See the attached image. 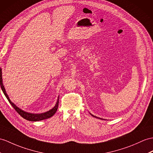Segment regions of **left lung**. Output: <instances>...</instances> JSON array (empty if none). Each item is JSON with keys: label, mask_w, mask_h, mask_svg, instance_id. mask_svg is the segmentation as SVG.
<instances>
[{"label": "left lung", "mask_w": 153, "mask_h": 153, "mask_svg": "<svg viewBox=\"0 0 153 153\" xmlns=\"http://www.w3.org/2000/svg\"><path fill=\"white\" fill-rule=\"evenodd\" d=\"M89 114H90L91 115H92V116L93 117H96V118H98V119H100V120H103V119H102V118H100V117H97V116H95V115H92L91 113H89Z\"/></svg>", "instance_id": "left-lung-1"}]
</instances>
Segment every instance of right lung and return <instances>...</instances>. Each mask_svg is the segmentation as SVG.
<instances>
[{"instance_id":"add662e5","label":"right lung","mask_w":153,"mask_h":153,"mask_svg":"<svg viewBox=\"0 0 153 153\" xmlns=\"http://www.w3.org/2000/svg\"><path fill=\"white\" fill-rule=\"evenodd\" d=\"M0 84H1V87L2 90L4 93V95L6 96L7 99L8 100V101L11 104V105H12L13 108L16 110L17 112L19 114L21 117H23L24 119H25V120H27L28 121H42V120H46V119H48V118L51 117L56 112L58 107V104H59V97L57 99L56 103L55 106L53 108L46 111V112H44V113H42V114L30 113V112H27V111H25L23 110H21V108H19L17 107L13 102L11 101V100L10 99L8 94H6V89H5L3 83H2V69L1 68H0Z\"/></svg>"}]
</instances>
